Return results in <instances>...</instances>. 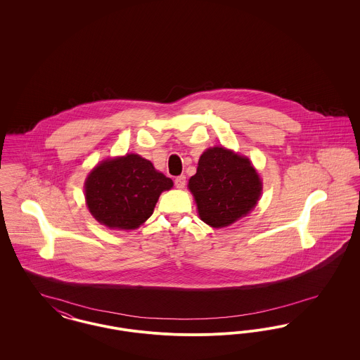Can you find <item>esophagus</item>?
I'll use <instances>...</instances> for the list:
<instances>
[{
  "label": "esophagus",
  "instance_id": "1",
  "mask_svg": "<svg viewBox=\"0 0 360 360\" xmlns=\"http://www.w3.org/2000/svg\"><path fill=\"white\" fill-rule=\"evenodd\" d=\"M175 186L176 188H184L186 186V176L185 175H179L175 178Z\"/></svg>",
  "mask_w": 360,
  "mask_h": 360
}]
</instances>
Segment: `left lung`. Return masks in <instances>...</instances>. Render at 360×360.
I'll list each match as a JSON object with an SVG mask.
<instances>
[{
	"mask_svg": "<svg viewBox=\"0 0 360 360\" xmlns=\"http://www.w3.org/2000/svg\"><path fill=\"white\" fill-rule=\"evenodd\" d=\"M188 186L200 219L213 228L245 217L262 194V181L251 160L224 147L207 148L200 156Z\"/></svg>",
	"mask_w": 360,
	"mask_h": 360,
	"instance_id": "8db88e82",
	"label": "left lung"
}]
</instances>
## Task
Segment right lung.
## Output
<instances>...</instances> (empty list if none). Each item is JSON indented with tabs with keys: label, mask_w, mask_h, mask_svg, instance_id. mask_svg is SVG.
Returning a JSON list of instances; mask_svg holds the SVG:
<instances>
[{
	"label": "right lung",
	"mask_w": 360,
	"mask_h": 360,
	"mask_svg": "<svg viewBox=\"0 0 360 360\" xmlns=\"http://www.w3.org/2000/svg\"><path fill=\"white\" fill-rule=\"evenodd\" d=\"M172 181L137 154L103 160L87 175L86 205L110 229H136L154 212L159 195Z\"/></svg>",
	"instance_id": "right-lung-1"
}]
</instances>
